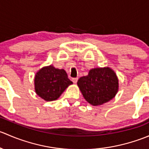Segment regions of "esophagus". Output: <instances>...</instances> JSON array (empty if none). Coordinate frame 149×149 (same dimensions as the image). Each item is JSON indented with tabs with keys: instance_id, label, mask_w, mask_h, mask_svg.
Here are the masks:
<instances>
[{
	"instance_id": "esophagus-1",
	"label": "esophagus",
	"mask_w": 149,
	"mask_h": 149,
	"mask_svg": "<svg viewBox=\"0 0 149 149\" xmlns=\"http://www.w3.org/2000/svg\"><path fill=\"white\" fill-rule=\"evenodd\" d=\"M72 81L74 84H76L78 81V78H73V79H72Z\"/></svg>"
}]
</instances>
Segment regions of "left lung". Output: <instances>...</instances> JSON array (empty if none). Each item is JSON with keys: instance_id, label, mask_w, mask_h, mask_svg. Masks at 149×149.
I'll return each mask as SVG.
<instances>
[{"instance_id": "8db88e82", "label": "left lung", "mask_w": 149, "mask_h": 149, "mask_svg": "<svg viewBox=\"0 0 149 149\" xmlns=\"http://www.w3.org/2000/svg\"><path fill=\"white\" fill-rule=\"evenodd\" d=\"M77 84L86 101L94 106L109 102L119 89L118 76L109 67L91 69L87 76L79 79Z\"/></svg>"}]
</instances>
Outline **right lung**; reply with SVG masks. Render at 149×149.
<instances>
[{
  "instance_id": "right-lung-1",
  "label": "right lung",
  "mask_w": 149,
  "mask_h": 149,
  "mask_svg": "<svg viewBox=\"0 0 149 149\" xmlns=\"http://www.w3.org/2000/svg\"><path fill=\"white\" fill-rule=\"evenodd\" d=\"M73 82L68 78L64 69L52 65L45 66L34 76V90L40 98L47 102L56 100Z\"/></svg>"
}]
</instances>
